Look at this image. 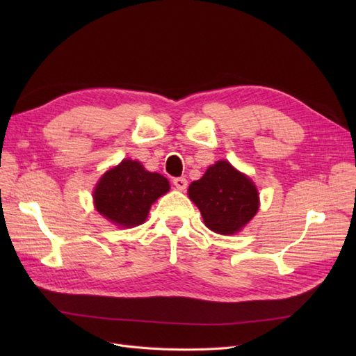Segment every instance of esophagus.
<instances>
[{
  "label": "esophagus",
  "mask_w": 356,
  "mask_h": 356,
  "mask_svg": "<svg viewBox=\"0 0 356 356\" xmlns=\"http://www.w3.org/2000/svg\"><path fill=\"white\" fill-rule=\"evenodd\" d=\"M174 186L178 188V190H186L187 188V179L184 177H178V178H174Z\"/></svg>",
  "instance_id": "1"
}]
</instances>
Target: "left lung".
Returning a JSON list of instances; mask_svg holds the SVG:
<instances>
[{"label": "left lung", "mask_w": 356, "mask_h": 356, "mask_svg": "<svg viewBox=\"0 0 356 356\" xmlns=\"http://www.w3.org/2000/svg\"><path fill=\"white\" fill-rule=\"evenodd\" d=\"M207 227L220 234H233L252 220L258 211V193L252 181L236 170L229 161L209 166L188 188Z\"/></svg>", "instance_id": "obj_1"}]
</instances>
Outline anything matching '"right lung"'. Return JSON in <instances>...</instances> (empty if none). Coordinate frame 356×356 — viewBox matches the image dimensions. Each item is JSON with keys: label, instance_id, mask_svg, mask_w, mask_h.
<instances>
[{"label": "right lung", "instance_id": "right-lung-1", "mask_svg": "<svg viewBox=\"0 0 356 356\" xmlns=\"http://www.w3.org/2000/svg\"><path fill=\"white\" fill-rule=\"evenodd\" d=\"M169 190V181L144 169L139 161L124 159L104 174L95 188V207L117 225L143 224L157 197Z\"/></svg>", "mask_w": 356, "mask_h": 356}]
</instances>
